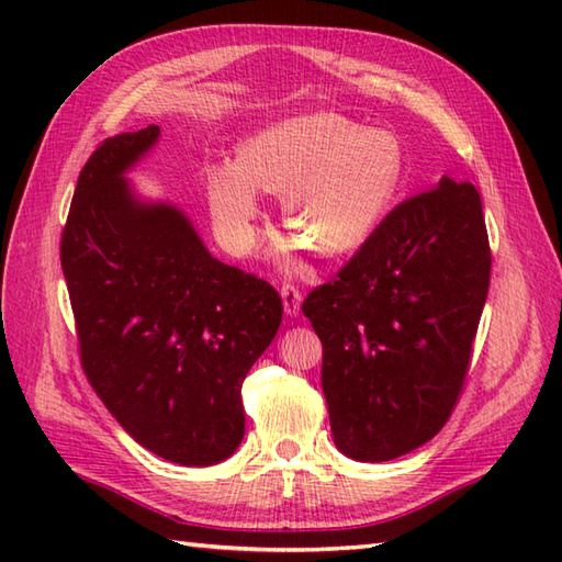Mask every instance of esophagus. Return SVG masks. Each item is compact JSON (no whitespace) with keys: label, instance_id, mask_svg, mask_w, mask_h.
<instances>
[{"label":"esophagus","instance_id":"obj_1","mask_svg":"<svg viewBox=\"0 0 562 562\" xmlns=\"http://www.w3.org/2000/svg\"><path fill=\"white\" fill-rule=\"evenodd\" d=\"M282 294V306H284V314L290 318H296L302 314V292L294 288V284H282L280 288Z\"/></svg>","mask_w":562,"mask_h":562}]
</instances>
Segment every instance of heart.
Listing matches in <instances>:
<instances>
[{"instance_id":"obj_1","label":"heart","mask_w":562,"mask_h":562,"mask_svg":"<svg viewBox=\"0 0 562 562\" xmlns=\"http://www.w3.org/2000/svg\"><path fill=\"white\" fill-rule=\"evenodd\" d=\"M403 181V149L386 130L338 113H304L244 139L236 161L212 164L207 202L222 241L254 244L260 190L282 193L294 238L324 256L360 248L384 222Z\"/></svg>"}]
</instances>
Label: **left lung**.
<instances>
[{"label":"left lung","instance_id":"1","mask_svg":"<svg viewBox=\"0 0 562 562\" xmlns=\"http://www.w3.org/2000/svg\"><path fill=\"white\" fill-rule=\"evenodd\" d=\"M487 282L479 190L441 176L386 214L336 282L306 296L345 457L391 461L439 432L463 386Z\"/></svg>","mask_w":562,"mask_h":562}]
</instances>
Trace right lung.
Masks as SVG:
<instances>
[{"label":"right lung","mask_w":562,"mask_h":562,"mask_svg":"<svg viewBox=\"0 0 562 562\" xmlns=\"http://www.w3.org/2000/svg\"><path fill=\"white\" fill-rule=\"evenodd\" d=\"M159 125L109 137L79 173L63 272L93 391L137 445L181 465L229 459L241 384L282 321L266 280L214 258L188 214L127 173Z\"/></svg>","instance_id":"right-lung-1"}]
</instances>
